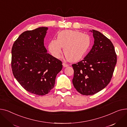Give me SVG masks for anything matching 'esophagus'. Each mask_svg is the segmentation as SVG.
<instances>
[{
    "instance_id": "1",
    "label": "esophagus",
    "mask_w": 127,
    "mask_h": 127,
    "mask_svg": "<svg viewBox=\"0 0 127 127\" xmlns=\"http://www.w3.org/2000/svg\"><path fill=\"white\" fill-rule=\"evenodd\" d=\"M63 66H64V67H67V66H68V64H66L65 63H63Z\"/></svg>"
}]
</instances>
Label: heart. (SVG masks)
I'll use <instances>...</instances> for the list:
<instances>
[{
  "label": "heart",
  "mask_w": 127,
  "mask_h": 127,
  "mask_svg": "<svg viewBox=\"0 0 127 127\" xmlns=\"http://www.w3.org/2000/svg\"><path fill=\"white\" fill-rule=\"evenodd\" d=\"M91 38L88 35L77 31L64 30L59 32L57 39H52L49 44V50L54 57L59 58L64 53L71 62H76L87 53L91 45Z\"/></svg>",
  "instance_id": "b5f03b06"
}]
</instances>
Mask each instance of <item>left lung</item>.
<instances>
[{
  "mask_svg": "<svg viewBox=\"0 0 127 127\" xmlns=\"http://www.w3.org/2000/svg\"><path fill=\"white\" fill-rule=\"evenodd\" d=\"M94 43L82 60L72 64L73 86L81 94L91 95L105 88L112 77L117 62L113 43L100 32L92 30Z\"/></svg>",
  "mask_w": 127,
  "mask_h": 127,
  "instance_id": "obj_1",
  "label": "left lung"
}]
</instances>
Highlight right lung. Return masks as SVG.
Here are the masks:
<instances>
[{
  "label": "right lung",
  "instance_id": "obj_1",
  "mask_svg": "<svg viewBox=\"0 0 127 127\" xmlns=\"http://www.w3.org/2000/svg\"><path fill=\"white\" fill-rule=\"evenodd\" d=\"M47 27L22 33L12 49L13 75L26 90L44 95L53 88L62 62L47 53L44 46Z\"/></svg>",
  "mask_w": 127,
  "mask_h": 127
}]
</instances>
